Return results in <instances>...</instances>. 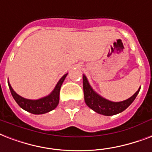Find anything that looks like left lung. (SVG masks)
I'll return each mask as SVG.
<instances>
[{
  "instance_id": "8db88e82",
  "label": "left lung",
  "mask_w": 152,
  "mask_h": 152,
  "mask_svg": "<svg viewBox=\"0 0 152 152\" xmlns=\"http://www.w3.org/2000/svg\"><path fill=\"white\" fill-rule=\"evenodd\" d=\"M82 78H83V91H84L86 104L90 109L94 110L96 113L104 116H113L125 110L133 102L134 100L136 99V96L140 89H139L135 93V94L124 102H113L104 99L97 94V93H95L94 89L89 86L88 80L85 75H83Z\"/></svg>"
}]
</instances>
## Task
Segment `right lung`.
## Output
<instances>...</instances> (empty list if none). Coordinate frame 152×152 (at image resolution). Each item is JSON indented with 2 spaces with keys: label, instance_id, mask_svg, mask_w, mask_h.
I'll return each instance as SVG.
<instances>
[{
  "label": "right lung",
  "instance_id": "obj_1",
  "mask_svg": "<svg viewBox=\"0 0 152 152\" xmlns=\"http://www.w3.org/2000/svg\"><path fill=\"white\" fill-rule=\"evenodd\" d=\"M66 75H67V74H66L65 75H63V77H61V79L58 81L55 88L50 95L39 100L25 99V98L20 97L12 89L9 82L8 83H9V87L10 89V91H11L12 95V97L16 102V103L19 104V106L21 107L22 109L26 110V111L31 113L43 114L55 109L58 104L60 88L63 84V81L65 80Z\"/></svg>",
  "mask_w": 152,
  "mask_h": 152
}]
</instances>
